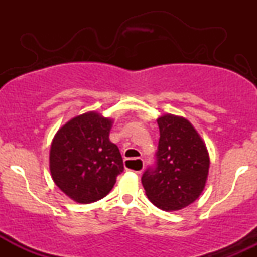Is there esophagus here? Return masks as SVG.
<instances>
[{
	"label": "esophagus",
	"mask_w": 257,
	"mask_h": 257,
	"mask_svg": "<svg viewBox=\"0 0 257 257\" xmlns=\"http://www.w3.org/2000/svg\"><path fill=\"white\" fill-rule=\"evenodd\" d=\"M126 161H138L139 163H140L141 166L144 167V161H143V159H141V158H135V159H126ZM126 161H125V162H126ZM143 167H141L140 169H139V170H134V173H137V174H140L141 172H143Z\"/></svg>",
	"instance_id": "34e87169"
}]
</instances>
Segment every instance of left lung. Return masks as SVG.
<instances>
[{"mask_svg": "<svg viewBox=\"0 0 257 257\" xmlns=\"http://www.w3.org/2000/svg\"><path fill=\"white\" fill-rule=\"evenodd\" d=\"M157 123L156 161L144 172L141 182L147 198L157 208L180 210L193 203L204 190L209 155L202 138L187 119L164 114Z\"/></svg>", "mask_w": 257, "mask_h": 257, "instance_id": "1", "label": "left lung"}]
</instances>
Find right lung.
<instances>
[{
  "label": "right lung",
  "mask_w": 257,
  "mask_h": 257,
  "mask_svg": "<svg viewBox=\"0 0 257 257\" xmlns=\"http://www.w3.org/2000/svg\"><path fill=\"white\" fill-rule=\"evenodd\" d=\"M111 125V119L87 112L69 120L53 139V181L75 202L88 204L104 198L124 170L118 147L108 139Z\"/></svg>",
  "instance_id": "obj_1"
}]
</instances>
